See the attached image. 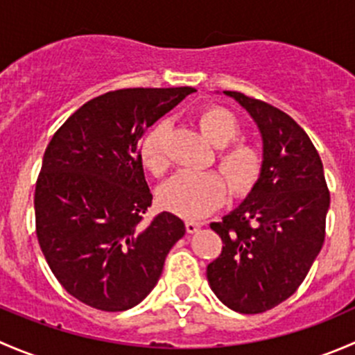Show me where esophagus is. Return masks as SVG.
I'll return each instance as SVG.
<instances>
[{
  "mask_svg": "<svg viewBox=\"0 0 355 355\" xmlns=\"http://www.w3.org/2000/svg\"><path fill=\"white\" fill-rule=\"evenodd\" d=\"M200 227H202V223H200V221H192V220L185 221V228H187L189 234H196V232L200 230Z\"/></svg>",
  "mask_w": 355,
  "mask_h": 355,
  "instance_id": "obj_1",
  "label": "esophagus"
}]
</instances>
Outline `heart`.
Listing matches in <instances>:
<instances>
[{
  "label": "heart",
  "instance_id": "b5f03b06",
  "mask_svg": "<svg viewBox=\"0 0 355 355\" xmlns=\"http://www.w3.org/2000/svg\"><path fill=\"white\" fill-rule=\"evenodd\" d=\"M200 132L214 146H225L218 155L221 170L227 173L235 192H245L252 187L259 175L261 157L247 144H232L241 132L234 114L221 106H207L198 114ZM168 125L164 121L151 128L141 144V159L153 175H163L168 168L164 155V135ZM227 180L218 171H178L159 189V202L168 211L184 218H202L220 207L227 199Z\"/></svg>",
  "mask_w": 355,
  "mask_h": 355
}]
</instances>
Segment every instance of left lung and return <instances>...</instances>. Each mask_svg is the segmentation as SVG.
<instances>
[{
    "mask_svg": "<svg viewBox=\"0 0 355 355\" xmlns=\"http://www.w3.org/2000/svg\"><path fill=\"white\" fill-rule=\"evenodd\" d=\"M223 94L256 121L263 163L245 199L209 225L223 249L206 275L225 306L257 314L288 299L309 273L324 242L330 192L321 157L293 118L242 92Z\"/></svg>",
    "mask_w": 355,
    "mask_h": 355,
    "instance_id": "obj_1",
    "label": "left lung"
}]
</instances>
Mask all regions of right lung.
<instances>
[{
	"mask_svg": "<svg viewBox=\"0 0 355 355\" xmlns=\"http://www.w3.org/2000/svg\"><path fill=\"white\" fill-rule=\"evenodd\" d=\"M194 87L120 89L80 106L53 135L42 157L34 207L37 241L70 295L116 313L156 287L185 225L153 202L139 148L155 121Z\"/></svg>",
	"mask_w": 355,
	"mask_h": 355,
	"instance_id": "right-lung-1",
	"label": "right lung"
}]
</instances>
